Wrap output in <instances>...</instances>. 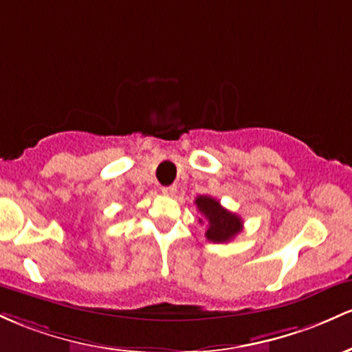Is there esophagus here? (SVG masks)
<instances>
[{
  "label": "esophagus",
  "instance_id": "esophagus-1",
  "mask_svg": "<svg viewBox=\"0 0 352 352\" xmlns=\"http://www.w3.org/2000/svg\"><path fill=\"white\" fill-rule=\"evenodd\" d=\"M161 191H163V195H166V196H175L176 195V186H175V184H173V186H164L163 189H161Z\"/></svg>",
  "mask_w": 352,
  "mask_h": 352
}]
</instances>
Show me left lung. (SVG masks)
Wrapping results in <instances>:
<instances>
[{
	"label": "left lung",
	"mask_w": 352,
	"mask_h": 352,
	"mask_svg": "<svg viewBox=\"0 0 352 352\" xmlns=\"http://www.w3.org/2000/svg\"><path fill=\"white\" fill-rule=\"evenodd\" d=\"M195 204L208 223L206 238L212 243H228L243 231V219L228 211L211 196H197ZM203 223V219H199Z\"/></svg>",
	"instance_id": "left-lung-1"
}]
</instances>
